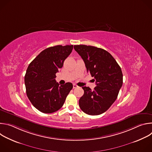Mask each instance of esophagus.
Masks as SVG:
<instances>
[{"instance_id": "esophagus-1", "label": "esophagus", "mask_w": 152, "mask_h": 152, "mask_svg": "<svg viewBox=\"0 0 152 152\" xmlns=\"http://www.w3.org/2000/svg\"><path fill=\"white\" fill-rule=\"evenodd\" d=\"M73 88H76L78 87V86H77L76 84H75V83H73Z\"/></svg>"}]
</instances>
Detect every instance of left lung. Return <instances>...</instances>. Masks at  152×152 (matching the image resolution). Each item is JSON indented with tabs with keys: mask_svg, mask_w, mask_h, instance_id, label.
<instances>
[{
	"mask_svg": "<svg viewBox=\"0 0 152 152\" xmlns=\"http://www.w3.org/2000/svg\"><path fill=\"white\" fill-rule=\"evenodd\" d=\"M75 50L83 60L96 86L93 90L83 86L79 104L81 110L91 115L106 111L117 98L123 85V73L113 56L106 50L91 46L75 45Z\"/></svg>",
	"mask_w": 152,
	"mask_h": 152,
	"instance_id": "8db88e82",
	"label": "left lung"
}]
</instances>
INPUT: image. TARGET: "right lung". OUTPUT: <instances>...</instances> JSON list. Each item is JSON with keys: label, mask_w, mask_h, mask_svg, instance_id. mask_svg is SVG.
Here are the masks:
<instances>
[{"label": "right lung", "mask_w": 152, "mask_h": 152, "mask_svg": "<svg viewBox=\"0 0 152 152\" xmlns=\"http://www.w3.org/2000/svg\"><path fill=\"white\" fill-rule=\"evenodd\" d=\"M73 45H58L42 50L29 65L25 76L27 96L41 113L50 114L63 106L73 84L56 82V73L72 52Z\"/></svg>", "instance_id": "add662e5"}]
</instances>
